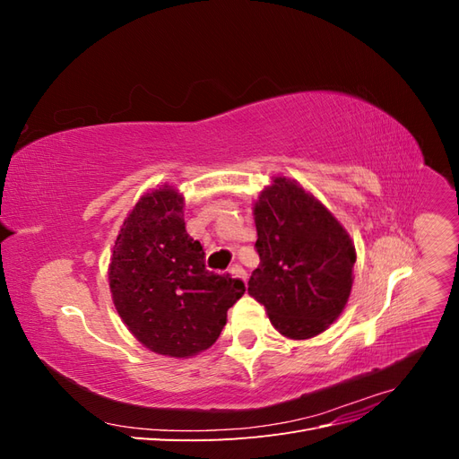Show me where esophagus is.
<instances>
[{
	"label": "esophagus",
	"mask_w": 459,
	"mask_h": 459,
	"mask_svg": "<svg viewBox=\"0 0 459 459\" xmlns=\"http://www.w3.org/2000/svg\"><path fill=\"white\" fill-rule=\"evenodd\" d=\"M230 273H231V277H239V280L247 281V272L239 266V264H233V266L230 268Z\"/></svg>",
	"instance_id": "obj_1"
}]
</instances>
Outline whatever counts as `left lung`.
<instances>
[{"instance_id": "left-lung-1", "label": "left lung", "mask_w": 459, "mask_h": 459, "mask_svg": "<svg viewBox=\"0 0 459 459\" xmlns=\"http://www.w3.org/2000/svg\"><path fill=\"white\" fill-rule=\"evenodd\" d=\"M258 268L248 295L289 339L325 331L346 307L356 262L349 233L295 179L275 178L255 203Z\"/></svg>"}]
</instances>
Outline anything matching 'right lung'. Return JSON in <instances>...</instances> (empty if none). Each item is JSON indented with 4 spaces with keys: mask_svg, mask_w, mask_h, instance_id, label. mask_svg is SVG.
I'll return each instance as SVG.
<instances>
[{
    "mask_svg": "<svg viewBox=\"0 0 459 459\" xmlns=\"http://www.w3.org/2000/svg\"><path fill=\"white\" fill-rule=\"evenodd\" d=\"M108 285L132 335L170 358L211 349L245 293L241 280L204 268L203 245L186 231L184 197L170 186L145 193L124 220Z\"/></svg>",
    "mask_w": 459,
    "mask_h": 459,
    "instance_id": "obj_1",
    "label": "right lung"
}]
</instances>
